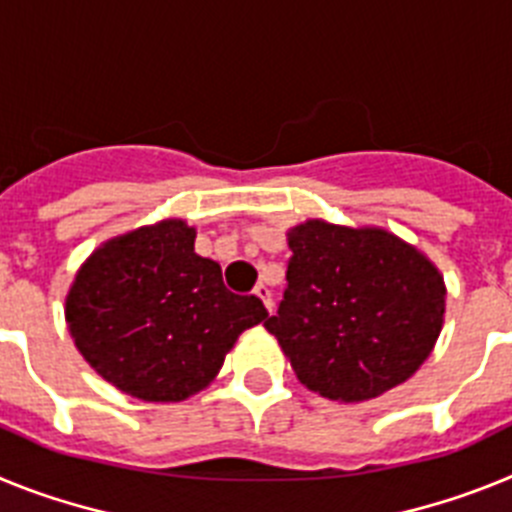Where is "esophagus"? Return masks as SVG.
<instances>
[{"label": "esophagus", "instance_id": "obj_1", "mask_svg": "<svg viewBox=\"0 0 512 512\" xmlns=\"http://www.w3.org/2000/svg\"><path fill=\"white\" fill-rule=\"evenodd\" d=\"M253 295L259 297V300L266 305V310L271 312V307H274V302H271V289L266 287V284H256V289H253Z\"/></svg>", "mask_w": 512, "mask_h": 512}]
</instances>
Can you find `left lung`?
<instances>
[{
	"label": "left lung",
	"mask_w": 512,
	"mask_h": 512,
	"mask_svg": "<svg viewBox=\"0 0 512 512\" xmlns=\"http://www.w3.org/2000/svg\"><path fill=\"white\" fill-rule=\"evenodd\" d=\"M287 241L284 300L264 328L307 390L361 402L413 377L443 325L436 266L382 228L307 220Z\"/></svg>",
	"instance_id": "left-lung-1"
}]
</instances>
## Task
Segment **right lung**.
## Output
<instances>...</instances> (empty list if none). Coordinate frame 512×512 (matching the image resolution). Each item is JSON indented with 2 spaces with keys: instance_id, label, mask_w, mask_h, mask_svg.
Masks as SVG:
<instances>
[{
  "instance_id": "add662e5",
  "label": "right lung",
  "mask_w": 512,
  "mask_h": 512,
  "mask_svg": "<svg viewBox=\"0 0 512 512\" xmlns=\"http://www.w3.org/2000/svg\"><path fill=\"white\" fill-rule=\"evenodd\" d=\"M184 220L117 235L84 261L66 297L79 354L125 395L182 402L205 390L246 328L269 318L235 295L220 264L194 253Z\"/></svg>"
}]
</instances>
